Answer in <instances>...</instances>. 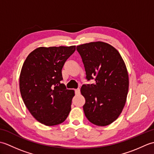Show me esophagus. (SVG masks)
Wrapping results in <instances>:
<instances>
[{"label":"esophagus","instance_id":"obj_1","mask_svg":"<svg viewBox=\"0 0 154 154\" xmlns=\"http://www.w3.org/2000/svg\"><path fill=\"white\" fill-rule=\"evenodd\" d=\"M75 94H80V89H75Z\"/></svg>","mask_w":154,"mask_h":154}]
</instances>
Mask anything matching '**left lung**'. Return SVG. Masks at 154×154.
Wrapping results in <instances>:
<instances>
[{
	"instance_id": "obj_1",
	"label": "left lung",
	"mask_w": 154,
	"mask_h": 154,
	"mask_svg": "<svg viewBox=\"0 0 154 154\" xmlns=\"http://www.w3.org/2000/svg\"><path fill=\"white\" fill-rule=\"evenodd\" d=\"M86 72L87 81L81 93L85 99L83 110L89 122L97 126L109 125L116 120L125 105L128 92V74L119 52L103 42L77 46Z\"/></svg>"
}]
</instances>
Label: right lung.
I'll list each match as a JSON object with an SVG mask.
<instances>
[{
	"instance_id": "add662e5",
	"label": "right lung",
	"mask_w": 154,
	"mask_h": 154,
	"mask_svg": "<svg viewBox=\"0 0 154 154\" xmlns=\"http://www.w3.org/2000/svg\"><path fill=\"white\" fill-rule=\"evenodd\" d=\"M75 47L38 48L22 65L19 85L23 101L34 119L46 126L64 122L71 111L75 93L61 83V70Z\"/></svg>"
}]
</instances>
